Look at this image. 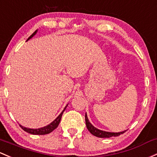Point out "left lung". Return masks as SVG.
Returning <instances> with one entry per match:
<instances>
[{"label":"left lung","mask_w":157,"mask_h":157,"mask_svg":"<svg viewBox=\"0 0 157 157\" xmlns=\"http://www.w3.org/2000/svg\"><path fill=\"white\" fill-rule=\"evenodd\" d=\"M85 120H86V128H88L89 131L90 132L92 135H95V136L98 137V138H110V137H116L119 136L120 135L123 134L126 130L123 132H105L102 131V130L98 129L97 128L94 127L90 123V122L89 121V119L87 117L86 113L85 115Z\"/></svg>","instance_id":"left-lung-1"}]
</instances>
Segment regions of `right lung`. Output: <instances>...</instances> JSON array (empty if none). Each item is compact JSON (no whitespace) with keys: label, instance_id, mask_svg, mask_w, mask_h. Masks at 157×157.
Segmentation results:
<instances>
[{"label":"right lung","instance_id":"right-lung-1","mask_svg":"<svg viewBox=\"0 0 157 157\" xmlns=\"http://www.w3.org/2000/svg\"><path fill=\"white\" fill-rule=\"evenodd\" d=\"M37 30H36L34 31V33H33L30 36V37L28 38L27 40H29V39H31V37H34V35L36 34V33H37ZM67 105H66L65 108H64V110H62V113H60V114L59 115V116L57 117L56 119H55V120H53V121L52 122V123H50V124L47 125V126H44V127H42V128H26V127H24L22 126H21V125H19L20 126L21 128H22L24 131H25L26 132H29L30 133V134H32V135H47V134H49V133L52 132V131H53L54 129H56V128H57L58 126H59V123H60L61 121V118H62V114H63V112L65 111L66 108H67Z\"/></svg>","mask_w":157,"mask_h":157}]
</instances>
